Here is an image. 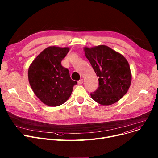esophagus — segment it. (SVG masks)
<instances>
[{
  "label": "esophagus",
  "instance_id": "obj_1",
  "mask_svg": "<svg viewBox=\"0 0 158 158\" xmlns=\"http://www.w3.org/2000/svg\"><path fill=\"white\" fill-rule=\"evenodd\" d=\"M77 83H78V85H82V84L83 83V79H81L79 81H78Z\"/></svg>",
  "mask_w": 158,
  "mask_h": 158
}]
</instances>
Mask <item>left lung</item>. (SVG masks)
Returning <instances> with one entry per match:
<instances>
[{
	"label": "left lung",
	"mask_w": 158,
	"mask_h": 158,
	"mask_svg": "<svg viewBox=\"0 0 158 158\" xmlns=\"http://www.w3.org/2000/svg\"><path fill=\"white\" fill-rule=\"evenodd\" d=\"M85 56L99 77V87L91 97L102 106L119 101L131 85L130 65L119 52L106 45L84 48Z\"/></svg>",
	"instance_id": "left-lung-1"
}]
</instances>
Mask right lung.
<instances>
[{
    "label": "right lung",
    "mask_w": 158,
    "mask_h": 158,
    "mask_svg": "<svg viewBox=\"0 0 158 158\" xmlns=\"http://www.w3.org/2000/svg\"><path fill=\"white\" fill-rule=\"evenodd\" d=\"M68 47L49 46L31 62L28 71L30 85L37 97L46 106L57 107L71 95L76 81L61 61L69 52Z\"/></svg>",
    "instance_id": "obj_1"
}]
</instances>
